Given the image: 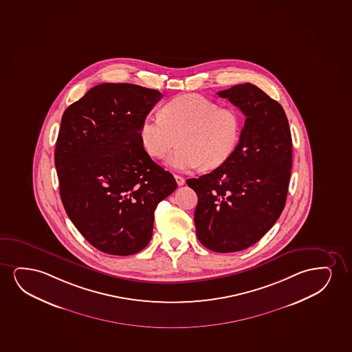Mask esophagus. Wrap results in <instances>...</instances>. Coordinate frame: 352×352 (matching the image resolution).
I'll return each instance as SVG.
<instances>
[{
  "instance_id": "esophagus-1",
  "label": "esophagus",
  "mask_w": 352,
  "mask_h": 352,
  "mask_svg": "<svg viewBox=\"0 0 352 352\" xmlns=\"http://www.w3.org/2000/svg\"><path fill=\"white\" fill-rule=\"evenodd\" d=\"M174 178H175V182H177L179 186H183L184 184H185V179H184L183 177H180V175H174Z\"/></svg>"
}]
</instances>
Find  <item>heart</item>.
Here are the masks:
<instances>
[{"label": "heart", "instance_id": "b5f03b06", "mask_svg": "<svg viewBox=\"0 0 352 352\" xmlns=\"http://www.w3.org/2000/svg\"><path fill=\"white\" fill-rule=\"evenodd\" d=\"M241 116L233 107L198 94L175 96L160 110V118L146 116L140 126L143 149L161 159L175 144L167 164L186 172L199 166L214 168L228 160L238 146Z\"/></svg>", "mask_w": 352, "mask_h": 352}]
</instances>
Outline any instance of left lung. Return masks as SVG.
<instances>
[{
	"mask_svg": "<svg viewBox=\"0 0 352 352\" xmlns=\"http://www.w3.org/2000/svg\"><path fill=\"white\" fill-rule=\"evenodd\" d=\"M246 116L239 144L210 173L188 179L198 197L197 238L219 253L246 250L283 211L292 174V133L283 107L252 83L217 93Z\"/></svg>",
	"mask_w": 352,
	"mask_h": 352,
	"instance_id": "left-lung-1",
	"label": "left lung"
}]
</instances>
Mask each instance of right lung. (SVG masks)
<instances>
[{"label": "right lung", "mask_w": 352, "mask_h": 352, "mask_svg": "<svg viewBox=\"0 0 352 352\" xmlns=\"http://www.w3.org/2000/svg\"><path fill=\"white\" fill-rule=\"evenodd\" d=\"M162 94L101 83L64 111L55 166L65 212L91 246L131 256L149 243L154 211L177 182L151 160L140 126Z\"/></svg>", "instance_id": "add662e5"}]
</instances>
